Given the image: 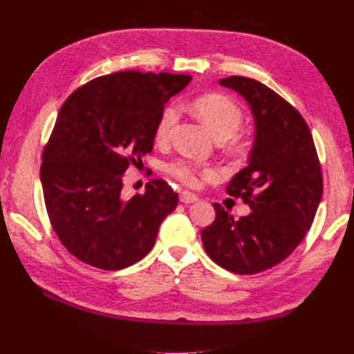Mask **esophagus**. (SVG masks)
Segmentation results:
<instances>
[{
	"label": "esophagus",
	"instance_id": "1",
	"mask_svg": "<svg viewBox=\"0 0 354 354\" xmlns=\"http://www.w3.org/2000/svg\"><path fill=\"white\" fill-rule=\"evenodd\" d=\"M179 201H181L183 204H193V202H198L199 198L190 192H181V194H179Z\"/></svg>",
	"mask_w": 354,
	"mask_h": 354
}]
</instances>
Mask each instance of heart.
I'll use <instances>...</instances> for the list:
<instances>
[{
  "label": "heart",
  "instance_id": "obj_1",
  "mask_svg": "<svg viewBox=\"0 0 354 354\" xmlns=\"http://www.w3.org/2000/svg\"><path fill=\"white\" fill-rule=\"evenodd\" d=\"M193 108L202 122L214 135L216 140H228L234 135L243 122V112L239 104L223 94H205L193 102ZM179 120V106L170 103L161 111L155 127V138L165 141ZM167 171L187 185H198L201 176H214L216 170L207 165L192 162L189 160H178L170 162Z\"/></svg>",
  "mask_w": 354,
  "mask_h": 354
}]
</instances>
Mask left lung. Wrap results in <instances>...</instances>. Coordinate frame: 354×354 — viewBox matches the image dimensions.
Returning a JSON list of instances; mask_svg holds the SVG:
<instances>
[{"instance_id":"8db88e82","label":"left lung","mask_w":354,"mask_h":354,"mask_svg":"<svg viewBox=\"0 0 354 354\" xmlns=\"http://www.w3.org/2000/svg\"><path fill=\"white\" fill-rule=\"evenodd\" d=\"M219 84L243 95L255 118L250 162L227 185L251 213L234 221L213 204L216 219L201 236L216 265L252 275L288 259L306 237L322 196L321 164L306 120L281 95L243 76Z\"/></svg>"}]
</instances>
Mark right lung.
Returning a JSON list of instances; mask_svg holds the SVG:
<instances>
[{
    "label": "right lung",
    "instance_id": "add662e5",
    "mask_svg": "<svg viewBox=\"0 0 354 354\" xmlns=\"http://www.w3.org/2000/svg\"><path fill=\"white\" fill-rule=\"evenodd\" d=\"M190 80L118 71L89 80L64 102L42 152L41 183L51 227L80 261L118 270L153 248L178 193L152 179L145 193L126 199L123 176L152 152L164 104Z\"/></svg>",
    "mask_w": 354,
    "mask_h": 354
}]
</instances>
